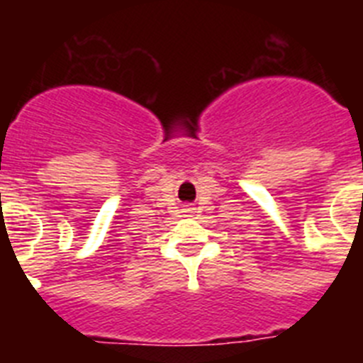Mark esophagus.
Returning a JSON list of instances; mask_svg holds the SVG:
<instances>
[{
    "instance_id": "34e87169",
    "label": "esophagus",
    "mask_w": 363,
    "mask_h": 363,
    "mask_svg": "<svg viewBox=\"0 0 363 363\" xmlns=\"http://www.w3.org/2000/svg\"><path fill=\"white\" fill-rule=\"evenodd\" d=\"M189 211H194V209H192V207H191V209H189Z\"/></svg>"
}]
</instances>
